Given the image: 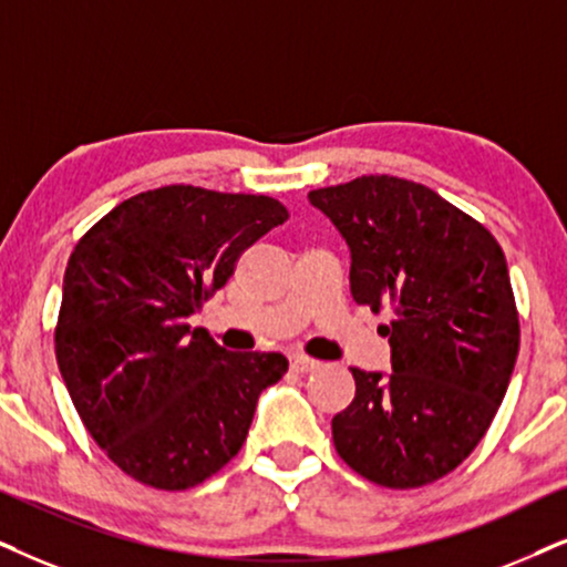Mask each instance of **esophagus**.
Returning <instances> with one entry per match:
<instances>
[{
	"mask_svg": "<svg viewBox=\"0 0 567 567\" xmlns=\"http://www.w3.org/2000/svg\"><path fill=\"white\" fill-rule=\"evenodd\" d=\"M321 367V361L308 355H292L290 358V369L298 371V374H308V371H317Z\"/></svg>",
	"mask_w": 567,
	"mask_h": 567,
	"instance_id": "obj_1",
	"label": "esophagus"
}]
</instances>
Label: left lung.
Masks as SVG:
<instances>
[{"mask_svg":"<svg viewBox=\"0 0 567 567\" xmlns=\"http://www.w3.org/2000/svg\"><path fill=\"white\" fill-rule=\"evenodd\" d=\"M350 248V292L392 306V371L350 369L355 398L332 419L355 474L413 489L474 453L503 403L520 327L499 243L426 185L392 175L308 193Z\"/></svg>","mask_w":567,"mask_h":567,"instance_id":"8db88e82","label":"left lung"}]
</instances>
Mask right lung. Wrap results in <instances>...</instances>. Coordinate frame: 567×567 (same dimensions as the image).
<instances>
[{
  "mask_svg": "<svg viewBox=\"0 0 567 567\" xmlns=\"http://www.w3.org/2000/svg\"><path fill=\"white\" fill-rule=\"evenodd\" d=\"M288 209L269 196L164 185L83 235L62 282L54 350L78 415L135 482L190 489L238 455L282 353H230L188 317Z\"/></svg>",
  "mask_w": 567,
  "mask_h": 567,
  "instance_id": "1",
  "label": "right lung"
}]
</instances>
